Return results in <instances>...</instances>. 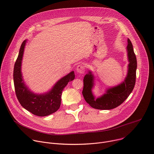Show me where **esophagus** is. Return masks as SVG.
I'll return each mask as SVG.
<instances>
[{"mask_svg": "<svg viewBox=\"0 0 154 154\" xmlns=\"http://www.w3.org/2000/svg\"><path fill=\"white\" fill-rule=\"evenodd\" d=\"M77 72L80 74H83L85 73V68L83 64H79L77 66Z\"/></svg>", "mask_w": 154, "mask_h": 154, "instance_id": "1", "label": "esophagus"}]
</instances>
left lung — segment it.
Instances as JSON below:
<instances>
[{"mask_svg": "<svg viewBox=\"0 0 154 154\" xmlns=\"http://www.w3.org/2000/svg\"><path fill=\"white\" fill-rule=\"evenodd\" d=\"M127 42V50L129 61L128 72L124 82L121 84L107 90L105 94L95 99L92 93V88L94 85V76L90 71L85 75L82 94L85 101L89 103L91 107L99 109L115 108L122 103L133 91L136 82L137 61L132 44L129 39H128Z\"/></svg>", "mask_w": 154, "mask_h": 154, "instance_id": "obj_1", "label": "left lung"}]
</instances>
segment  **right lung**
<instances>
[{
  "mask_svg": "<svg viewBox=\"0 0 154 154\" xmlns=\"http://www.w3.org/2000/svg\"><path fill=\"white\" fill-rule=\"evenodd\" d=\"M26 41L24 40L22 43L14 66L13 80L16 95L20 105L32 114L38 116H48L60 108L62 91L68 82L75 79L74 72H71L58 80L49 92L42 94L33 93L25 85L20 71Z\"/></svg>",
  "mask_w": 154,
  "mask_h": 154,
  "instance_id": "add662e5",
  "label": "right lung"
}]
</instances>
